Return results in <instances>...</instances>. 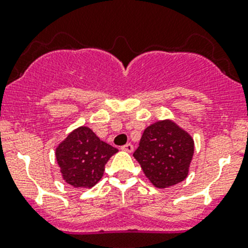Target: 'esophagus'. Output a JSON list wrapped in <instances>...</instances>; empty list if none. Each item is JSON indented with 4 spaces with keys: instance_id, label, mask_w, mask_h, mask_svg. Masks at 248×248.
Wrapping results in <instances>:
<instances>
[{
    "instance_id": "esophagus-1",
    "label": "esophagus",
    "mask_w": 248,
    "mask_h": 248,
    "mask_svg": "<svg viewBox=\"0 0 248 248\" xmlns=\"http://www.w3.org/2000/svg\"><path fill=\"white\" fill-rule=\"evenodd\" d=\"M121 150H122V151H126V152H129V154H131V152H133L134 147H133V145H132V144H126V145H124V146L121 147Z\"/></svg>"
}]
</instances>
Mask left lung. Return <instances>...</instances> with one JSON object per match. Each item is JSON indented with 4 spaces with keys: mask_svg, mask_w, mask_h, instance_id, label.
Instances as JSON below:
<instances>
[{
    "mask_svg": "<svg viewBox=\"0 0 248 248\" xmlns=\"http://www.w3.org/2000/svg\"><path fill=\"white\" fill-rule=\"evenodd\" d=\"M193 154L191 134L166 119L145 128L133 156L155 187L168 188L188 176Z\"/></svg>",
    "mask_w": 248,
    "mask_h": 248,
    "instance_id": "obj_1",
    "label": "left lung"
}]
</instances>
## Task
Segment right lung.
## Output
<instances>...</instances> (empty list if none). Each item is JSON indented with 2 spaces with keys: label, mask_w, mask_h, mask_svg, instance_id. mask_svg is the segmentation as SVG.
Wrapping results in <instances>:
<instances>
[{
  "label": "right lung",
  "mask_w": 248,
  "mask_h": 248,
  "mask_svg": "<svg viewBox=\"0 0 248 248\" xmlns=\"http://www.w3.org/2000/svg\"><path fill=\"white\" fill-rule=\"evenodd\" d=\"M119 151L102 141L91 128L73 129L55 150L62 179L77 188H91L104 172L110 157Z\"/></svg>",
  "instance_id": "1"
}]
</instances>
